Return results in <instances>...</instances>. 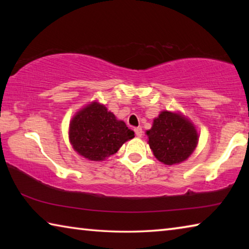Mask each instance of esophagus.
Here are the masks:
<instances>
[{
  "label": "esophagus",
  "mask_w": 249,
  "mask_h": 249,
  "mask_svg": "<svg viewBox=\"0 0 249 249\" xmlns=\"http://www.w3.org/2000/svg\"><path fill=\"white\" fill-rule=\"evenodd\" d=\"M134 132H135V134H136L137 137H142V127H136V128L134 129Z\"/></svg>",
  "instance_id": "34e87169"
}]
</instances>
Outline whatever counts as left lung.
Listing matches in <instances>:
<instances>
[{"mask_svg":"<svg viewBox=\"0 0 249 249\" xmlns=\"http://www.w3.org/2000/svg\"><path fill=\"white\" fill-rule=\"evenodd\" d=\"M155 157L165 165L182 162L197 144V133L190 121L178 113L163 111L147 130Z\"/></svg>","mask_w":249,"mask_h":249,"instance_id":"8db88e82","label":"left lung"}]
</instances>
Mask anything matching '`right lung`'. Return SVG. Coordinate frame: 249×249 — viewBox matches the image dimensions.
Returning <instances> with one entry per match:
<instances>
[{"mask_svg": "<svg viewBox=\"0 0 249 249\" xmlns=\"http://www.w3.org/2000/svg\"><path fill=\"white\" fill-rule=\"evenodd\" d=\"M69 137L79 155L100 161L115 154L126 141L134 137L123 121L107 112L102 104L93 102L77 113L71 121Z\"/></svg>", "mask_w": 249, "mask_h": 249, "instance_id": "add662e5", "label": "right lung"}]
</instances>
